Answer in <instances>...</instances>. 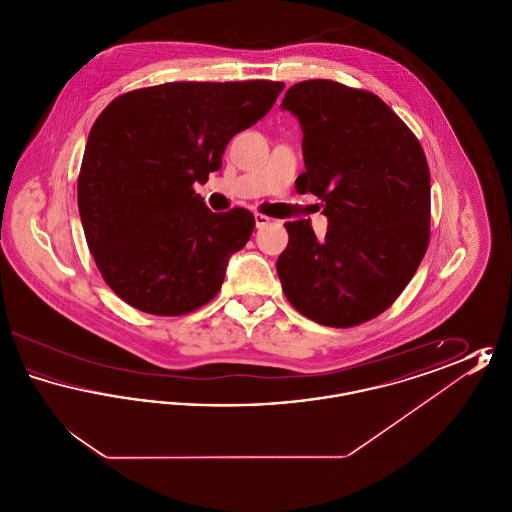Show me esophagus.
I'll use <instances>...</instances> for the list:
<instances>
[{"label":"esophagus","mask_w":512,"mask_h":512,"mask_svg":"<svg viewBox=\"0 0 512 512\" xmlns=\"http://www.w3.org/2000/svg\"><path fill=\"white\" fill-rule=\"evenodd\" d=\"M268 222H270L268 217L261 215V213H255V226H257V228H263V226H267Z\"/></svg>","instance_id":"obj_1"}]
</instances>
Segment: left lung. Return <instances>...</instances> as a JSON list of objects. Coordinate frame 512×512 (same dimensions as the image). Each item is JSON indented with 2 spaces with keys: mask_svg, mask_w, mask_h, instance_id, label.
I'll use <instances>...</instances> for the list:
<instances>
[{
  "mask_svg": "<svg viewBox=\"0 0 512 512\" xmlns=\"http://www.w3.org/2000/svg\"><path fill=\"white\" fill-rule=\"evenodd\" d=\"M303 132L299 192L322 199L328 232L286 222L276 261L293 307L332 328L363 324L401 295L430 242V169L420 142L370 92L334 80L293 84L282 99Z\"/></svg>",
  "mask_w": 512,
  "mask_h": 512,
  "instance_id": "left-lung-1",
  "label": "left lung"
}]
</instances>
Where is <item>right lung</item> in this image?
<instances>
[{
	"label": "right lung",
	"mask_w": 512,
	"mask_h": 512,
	"mask_svg": "<svg viewBox=\"0 0 512 512\" xmlns=\"http://www.w3.org/2000/svg\"><path fill=\"white\" fill-rule=\"evenodd\" d=\"M284 82H167L126 92L99 115L78 174L84 236L107 286L134 309L180 317L209 303L251 238L247 209L213 213L195 182L263 119Z\"/></svg>",
	"instance_id": "right-lung-1"
}]
</instances>
